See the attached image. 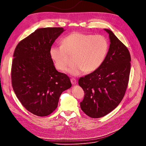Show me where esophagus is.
Here are the masks:
<instances>
[{"label":"esophagus","instance_id":"esophagus-1","mask_svg":"<svg viewBox=\"0 0 146 146\" xmlns=\"http://www.w3.org/2000/svg\"><path fill=\"white\" fill-rule=\"evenodd\" d=\"M71 82L72 83V85H76V83H77V81L74 79V78H72L71 79Z\"/></svg>","mask_w":146,"mask_h":146}]
</instances>
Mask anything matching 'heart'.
Wrapping results in <instances>:
<instances>
[{"label":"heart","mask_w":146,"mask_h":146,"mask_svg":"<svg viewBox=\"0 0 146 146\" xmlns=\"http://www.w3.org/2000/svg\"><path fill=\"white\" fill-rule=\"evenodd\" d=\"M108 50V41L103 35L73 33L63 38L62 45H52L50 56L56 69L64 72L68 64V55H73V64L67 72L78 76L84 71L90 73L98 69L104 61Z\"/></svg>","instance_id":"heart-1"}]
</instances>
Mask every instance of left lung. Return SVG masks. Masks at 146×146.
<instances>
[{
	"label": "left lung",
	"instance_id": "obj_1",
	"mask_svg": "<svg viewBox=\"0 0 146 146\" xmlns=\"http://www.w3.org/2000/svg\"><path fill=\"white\" fill-rule=\"evenodd\" d=\"M105 30L109 34L111 43L104 61L78 81L85 92L81 109L94 118L105 116L119 104L125 95L131 70L128 48L111 31Z\"/></svg>",
	"mask_w": 146,
	"mask_h": 146
}]
</instances>
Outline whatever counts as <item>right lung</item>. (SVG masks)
I'll use <instances>...</instances> for the list:
<instances>
[{
	"mask_svg": "<svg viewBox=\"0 0 146 146\" xmlns=\"http://www.w3.org/2000/svg\"><path fill=\"white\" fill-rule=\"evenodd\" d=\"M63 28L38 29L21 40L13 53L11 68L13 89L22 105L38 117L51 113L63 91L70 88L68 76L58 72L50 50Z\"/></svg>",
	"mask_w": 146,
	"mask_h": 146,
	"instance_id": "add662e5",
	"label": "right lung"
}]
</instances>
